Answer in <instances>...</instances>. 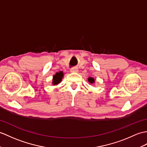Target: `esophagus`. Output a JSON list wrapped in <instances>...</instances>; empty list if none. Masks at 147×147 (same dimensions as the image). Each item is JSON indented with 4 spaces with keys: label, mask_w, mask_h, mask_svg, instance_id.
Instances as JSON below:
<instances>
[{
    "label": "esophagus",
    "mask_w": 147,
    "mask_h": 147,
    "mask_svg": "<svg viewBox=\"0 0 147 147\" xmlns=\"http://www.w3.org/2000/svg\"><path fill=\"white\" fill-rule=\"evenodd\" d=\"M71 73H78V69L76 67L72 68V69H71Z\"/></svg>",
    "instance_id": "obj_1"
}]
</instances>
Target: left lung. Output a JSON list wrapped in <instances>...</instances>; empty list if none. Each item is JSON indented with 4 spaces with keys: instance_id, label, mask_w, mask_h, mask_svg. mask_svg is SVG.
<instances>
[{
    "instance_id": "left-lung-1",
    "label": "left lung",
    "mask_w": 147,
    "mask_h": 147,
    "mask_svg": "<svg viewBox=\"0 0 147 147\" xmlns=\"http://www.w3.org/2000/svg\"><path fill=\"white\" fill-rule=\"evenodd\" d=\"M88 81L91 84H93V83H95L94 78H92V77H89V78H88Z\"/></svg>"
}]
</instances>
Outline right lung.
<instances>
[{
	"mask_svg": "<svg viewBox=\"0 0 147 147\" xmlns=\"http://www.w3.org/2000/svg\"><path fill=\"white\" fill-rule=\"evenodd\" d=\"M64 76V73L63 71H59V73H56V74H54L53 78L52 83L53 85H57L60 83Z\"/></svg>",
	"mask_w": 147,
	"mask_h": 147,
	"instance_id": "1",
	"label": "right lung"
}]
</instances>
